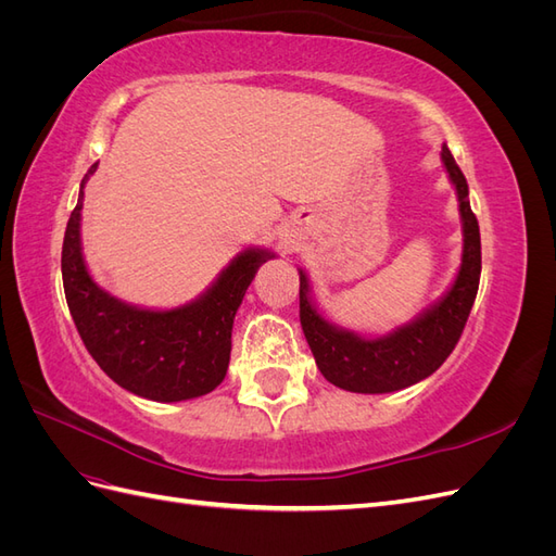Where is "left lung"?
<instances>
[{
  "mask_svg": "<svg viewBox=\"0 0 556 556\" xmlns=\"http://www.w3.org/2000/svg\"><path fill=\"white\" fill-rule=\"evenodd\" d=\"M443 164L459 197L464 223V252L457 280L439 304L425 311L413 323L380 339H364L329 325L308 296L306 274L299 271V317L315 364L331 384L359 394H387L410 387L431 376L462 339L466 319L473 308L480 285V227L468 204V185L443 146Z\"/></svg>",
  "mask_w": 556,
  "mask_h": 556,
  "instance_id": "obj_1",
  "label": "left lung"
}]
</instances>
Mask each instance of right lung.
<instances>
[{
    "label": "right lung",
    "mask_w": 556,
    "mask_h": 556,
    "mask_svg": "<svg viewBox=\"0 0 556 556\" xmlns=\"http://www.w3.org/2000/svg\"><path fill=\"white\" fill-rule=\"evenodd\" d=\"M66 223L62 243V282L74 325L99 368L127 392L174 403L213 392L227 376L231 327L248 285L274 255L243 250L211 288L172 311H148L111 296L90 278L80 252L83 188Z\"/></svg>",
    "instance_id": "add662e5"
}]
</instances>
